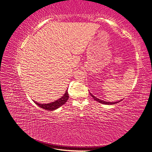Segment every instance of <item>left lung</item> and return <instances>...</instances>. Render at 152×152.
<instances>
[{
    "instance_id": "1",
    "label": "left lung",
    "mask_w": 152,
    "mask_h": 152,
    "mask_svg": "<svg viewBox=\"0 0 152 152\" xmlns=\"http://www.w3.org/2000/svg\"><path fill=\"white\" fill-rule=\"evenodd\" d=\"M89 93H90L91 96H92V97L93 98V99H94L95 101H96V102H99V103H100L104 104H109V105H110V104H116V103H118V102H120L122 100H122H121V101H118V102H104V101L101 100V99H98V98H96V96H94V95L90 93V92H89Z\"/></svg>"
}]
</instances>
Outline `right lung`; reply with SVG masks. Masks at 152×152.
Instances as JSON below:
<instances>
[{
  "mask_svg": "<svg viewBox=\"0 0 152 152\" xmlns=\"http://www.w3.org/2000/svg\"><path fill=\"white\" fill-rule=\"evenodd\" d=\"M68 98H69V96H68V89H67L62 97L56 100L54 102H51V103H49L48 104H42V103H39L37 102H35V101H34V102L37 105H38L39 107H40L41 108L53 111V110L58 109V108L60 107L61 106L65 104L67 102V100L68 99Z\"/></svg>",
  "mask_w": 152,
  "mask_h": 152,
  "instance_id": "right-lung-1",
  "label": "right lung"
}]
</instances>
